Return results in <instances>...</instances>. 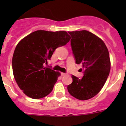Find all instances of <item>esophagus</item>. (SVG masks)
Segmentation results:
<instances>
[{"instance_id":"1","label":"esophagus","mask_w":126,"mask_h":126,"mask_svg":"<svg viewBox=\"0 0 126 126\" xmlns=\"http://www.w3.org/2000/svg\"><path fill=\"white\" fill-rule=\"evenodd\" d=\"M66 74L64 73V72H62V76H66Z\"/></svg>"}]
</instances>
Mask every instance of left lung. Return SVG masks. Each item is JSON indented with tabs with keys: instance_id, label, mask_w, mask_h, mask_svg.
<instances>
[{
	"instance_id": "1",
	"label": "left lung",
	"mask_w": 126,
	"mask_h": 126,
	"mask_svg": "<svg viewBox=\"0 0 126 126\" xmlns=\"http://www.w3.org/2000/svg\"><path fill=\"white\" fill-rule=\"evenodd\" d=\"M76 63H82L83 76L79 79L72 76L68 86L69 94L82 101L96 96L104 87L110 71L109 52L105 43L87 30L68 32Z\"/></svg>"
}]
</instances>
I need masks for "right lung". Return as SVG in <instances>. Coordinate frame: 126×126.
<instances>
[{"mask_svg":"<svg viewBox=\"0 0 126 126\" xmlns=\"http://www.w3.org/2000/svg\"><path fill=\"white\" fill-rule=\"evenodd\" d=\"M70 39L65 31L37 30L20 41L13 56L12 68L15 80L25 95L41 99L52 91L60 74L45 64L55 49Z\"/></svg>","mask_w":126,"mask_h":126,"instance_id":"obj_1","label":"right lung"}]
</instances>
